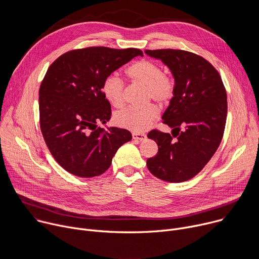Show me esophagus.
<instances>
[{
    "label": "esophagus",
    "instance_id": "esophagus-1",
    "mask_svg": "<svg viewBox=\"0 0 259 259\" xmlns=\"http://www.w3.org/2000/svg\"><path fill=\"white\" fill-rule=\"evenodd\" d=\"M132 137L133 139H137V140H143L146 138V135L144 133H138V132H133L132 133Z\"/></svg>",
    "mask_w": 259,
    "mask_h": 259
}]
</instances>
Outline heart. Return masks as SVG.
<instances>
[{
  "mask_svg": "<svg viewBox=\"0 0 259 259\" xmlns=\"http://www.w3.org/2000/svg\"><path fill=\"white\" fill-rule=\"evenodd\" d=\"M126 73L133 83L146 87V99L152 98L159 103H166L172 98L174 83L163 73L157 62L150 59L137 60L128 66ZM101 91L104 98L115 107H120L124 103L125 84L115 73L104 79ZM158 115L157 106L152 103L142 106L129 105L115 115V122L120 127L140 132L149 128Z\"/></svg>",
  "mask_w": 259,
  "mask_h": 259,
  "instance_id": "heart-1",
  "label": "heart"
}]
</instances>
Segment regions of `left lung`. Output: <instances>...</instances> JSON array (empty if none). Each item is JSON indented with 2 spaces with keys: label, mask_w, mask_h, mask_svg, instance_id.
Listing matches in <instances>:
<instances>
[{
  "label": "left lung",
  "mask_w": 259,
  "mask_h": 259,
  "mask_svg": "<svg viewBox=\"0 0 259 259\" xmlns=\"http://www.w3.org/2000/svg\"><path fill=\"white\" fill-rule=\"evenodd\" d=\"M145 53L162 60L175 81L173 97L162 116L172 134L157 129L149 132L147 137L157 142L159 150L146 165L159 179L187 181L206 166L223 139L227 91L218 71L200 55L177 49Z\"/></svg>",
  "instance_id": "1"
}]
</instances>
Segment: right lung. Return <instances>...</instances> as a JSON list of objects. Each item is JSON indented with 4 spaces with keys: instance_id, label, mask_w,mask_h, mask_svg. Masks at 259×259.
<instances>
[{
    "instance_id": "add662e5",
    "label": "right lung",
    "mask_w": 259,
    "mask_h": 259,
    "mask_svg": "<svg viewBox=\"0 0 259 259\" xmlns=\"http://www.w3.org/2000/svg\"><path fill=\"white\" fill-rule=\"evenodd\" d=\"M135 48L88 47L68 51L48 68L39 91L40 127L56 162L79 177L104 173L132 135L126 129L97 126L112 116L101 86L110 73L135 56Z\"/></svg>"
}]
</instances>
